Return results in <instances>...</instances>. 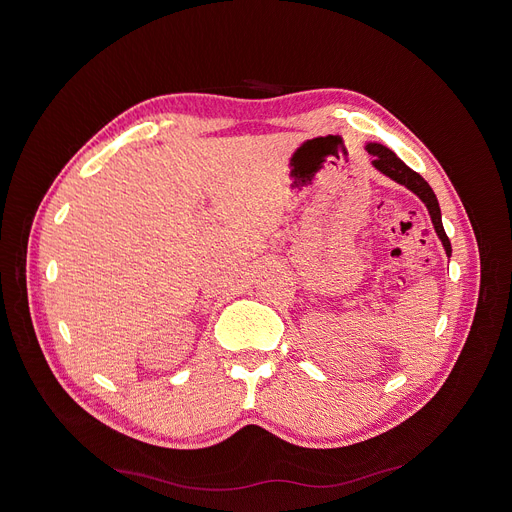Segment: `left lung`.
Here are the masks:
<instances>
[{"label": "left lung", "instance_id": "1", "mask_svg": "<svg viewBox=\"0 0 512 512\" xmlns=\"http://www.w3.org/2000/svg\"><path fill=\"white\" fill-rule=\"evenodd\" d=\"M365 149L373 155L371 166L375 170L382 172L388 178H392L394 182L407 186L411 193H415L425 203V207L429 211V218H432L434 230H436L438 238L442 240L446 255L450 257L452 255V247H450V240H448V236L444 232V226H442V211H440V203H438V199H436V195L432 191V186H429L417 172H413L405 164V161H402L400 157H396V153L392 149H388V147H384L380 143H367Z\"/></svg>", "mask_w": 512, "mask_h": 512}]
</instances>
